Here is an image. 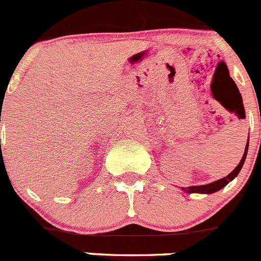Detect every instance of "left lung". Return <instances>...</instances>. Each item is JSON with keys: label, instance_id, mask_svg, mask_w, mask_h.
I'll use <instances>...</instances> for the list:
<instances>
[{"label": "left lung", "instance_id": "obj_1", "mask_svg": "<svg viewBox=\"0 0 261 261\" xmlns=\"http://www.w3.org/2000/svg\"><path fill=\"white\" fill-rule=\"evenodd\" d=\"M248 149H249V140L248 142H246V146H245V151H244V155L243 158H241L239 165L235 167L234 170H232L231 172H230L227 176L223 177V179L220 180H216L214 181V182H210V184H206V185H200V186H188V188H181V190L185 191V193L188 194H213V193H216V191L221 190V189L224 188V186H226L227 184L230 182V181H232L235 179V177L239 175L241 167H243L244 163H245V159H246V155H248Z\"/></svg>", "mask_w": 261, "mask_h": 261}]
</instances>
